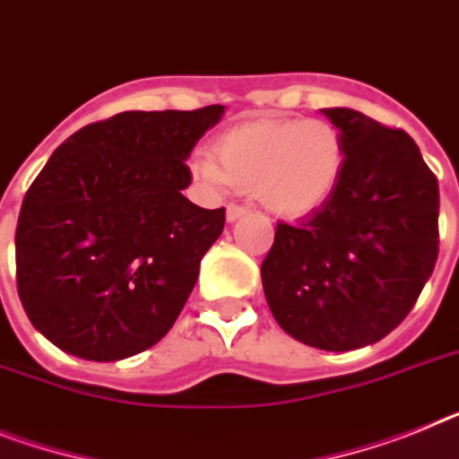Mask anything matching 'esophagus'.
Listing matches in <instances>:
<instances>
[{
  "mask_svg": "<svg viewBox=\"0 0 459 459\" xmlns=\"http://www.w3.org/2000/svg\"><path fill=\"white\" fill-rule=\"evenodd\" d=\"M244 213H248V206H241V204H227V221L230 222L238 221Z\"/></svg>",
  "mask_w": 459,
  "mask_h": 459,
  "instance_id": "esophagus-1",
  "label": "esophagus"
}]
</instances>
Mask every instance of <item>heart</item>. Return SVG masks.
<instances>
[{
    "instance_id": "1",
    "label": "heart",
    "mask_w": 459,
    "mask_h": 459,
    "mask_svg": "<svg viewBox=\"0 0 459 459\" xmlns=\"http://www.w3.org/2000/svg\"><path fill=\"white\" fill-rule=\"evenodd\" d=\"M346 167L342 129L323 117H257L199 152L192 171L209 187L253 190L278 215H307L334 195Z\"/></svg>"
}]
</instances>
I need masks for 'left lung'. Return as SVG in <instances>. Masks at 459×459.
<instances>
[{"label":"left lung","instance_id":"left-lung-1","mask_svg":"<svg viewBox=\"0 0 459 459\" xmlns=\"http://www.w3.org/2000/svg\"><path fill=\"white\" fill-rule=\"evenodd\" d=\"M346 139L334 195L278 222L262 262L264 297L292 339L320 351L381 342L420 297L438 255V183L404 129L323 108Z\"/></svg>","mask_w":459,"mask_h":459}]
</instances>
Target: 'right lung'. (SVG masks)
Instances as JSON below:
<instances>
[{
    "label": "right lung",
    "instance_id": "obj_1",
    "mask_svg": "<svg viewBox=\"0 0 459 459\" xmlns=\"http://www.w3.org/2000/svg\"><path fill=\"white\" fill-rule=\"evenodd\" d=\"M222 111L117 113L50 155L15 227L18 295L50 343L113 362L171 330L225 227V209L181 192L190 151Z\"/></svg>",
    "mask_w": 459,
    "mask_h": 459
}]
</instances>
